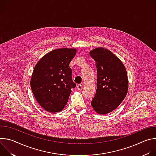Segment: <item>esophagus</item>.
I'll return each mask as SVG.
<instances>
[{"instance_id": "obj_1", "label": "esophagus", "mask_w": 156, "mask_h": 156, "mask_svg": "<svg viewBox=\"0 0 156 156\" xmlns=\"http://www.w3.org/2000/svg\"><path fill=\"white\" fill-rule=\"evenodd\" d=\"M76 87H77V90H78V91H81V90H83V85H81V84H78V85H77Z\"/></svg>"}]
</instances>
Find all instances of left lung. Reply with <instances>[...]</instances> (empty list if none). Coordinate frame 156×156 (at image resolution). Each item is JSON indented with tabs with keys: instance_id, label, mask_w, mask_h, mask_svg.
Wrapping results in <instances>:
<instances>
[{
	"instance_id": "1",
	"label": "left lung",
	"mask_w": 156,
	"mask_h": 156,
	"mask_svg": "<svg viewBox=\"0 0 156 156\" xmlns=\"http://www.w3.org/2000/svg\"><path fill=\"white\" fill-rule=\"evenodd\" d=\"M97 68V90L91 105L97 114H108L125 98L128 89L126 69L112 52L98 48L90 52Z\"/></svg>"
}]
</instances>
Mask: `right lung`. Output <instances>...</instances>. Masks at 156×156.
<instances>
[{"instance_id":"1","label":"right lung","mask_w":156,"mask_h":156,"mask_svg":"<svg viewBox=\"0 0 156 156\" xmlns=\"http://www.w3.org/2000/svg\"><path fill=\"white\" fill-rule=\"evenodd\" d=\"M76 54L74 48L55 49L44 55L34 66L30 81L31 90L39 104L48 112L62 110L72 88L76 86L69 66Z\"/></svg>"}]
</instances>
